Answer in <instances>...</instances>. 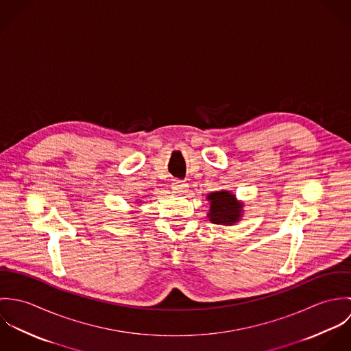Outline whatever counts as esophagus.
Masks as SVG:
<instances>
[{
	"label": "esophagus",
	"instance_id": "obj_1",
	"mask_svg": "<svg viewBox=\"0 0 351 351\" xmlns=\"http://www.w3.org/2000/svg\"><path fill=\"white\" fill-rule=\"evenodd\" d=\"M171 189L176 192V193H184L186 192L188 189V184L182 180H176L173 184H171Z\"/></svg>",
	"mask_w": 351,
	"mask_h": 351
}]
</instances>
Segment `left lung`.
I'll return each instance as SVG.
<instances>
[{
	"label": "left lung",
	"mask_w": 351,
	"mask_h": 351,
	"mask_svg": "<svg viewBox=\"0 0 351 351\" xmlns=\"http://www.w3.org/2000/svg\"><path fill=\"white\" fill-rule=\"evenodd\" d=\"M210 202V210L208 213L209 220L213 224H234L239 221L242 213V204L238 202L235 196L230 192H215L208 195Z\"/></svg>",
	"instance_id": "8db88e82"
}]
</instances>
